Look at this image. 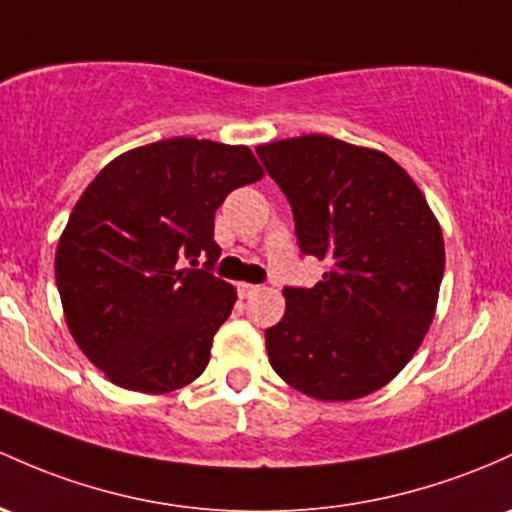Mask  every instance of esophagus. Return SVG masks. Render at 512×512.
<instances>
[{"instance_id":"34e87169","label":"esophagus","mask_w":512,"mask_h":512,"mask_svg":"<svg viewBox=\"0 0 512 512\" xmlns=\"http://www.w3.org/2000/svg\"><path fill=\"white\" fill-rule=\"evenodd\" d=\"M257 291H260V286L257 284H238V294L243 296V299H250L252 294H257Z\"/></svg>"}]
</instances>
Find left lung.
I'll return each mask as SVG.
<instances>
[{"mask_svg":"<svg viewBox=\"0 0 512 512\" xmlns=\"http://www.w3.org/2000/svg\"><path fill=\"white\" fill-rule=\"evenodd\" d=\"M257 155L289 199L301 252L330 265L313 289H284V318L265 330L269 364L318 401L369 396L411 362L435 318L440 223L381 150L313 133Z\"/></svg>","mask_w":512,"mask_h":512,"instance_id":"1","label":"left lung"}]
</instances>
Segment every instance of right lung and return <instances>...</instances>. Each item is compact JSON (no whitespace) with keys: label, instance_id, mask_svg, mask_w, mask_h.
Wrapping results in <instances>:
<instances>
[{"label":"right lung","instance_id":"obj_1","mask_svg":"<svg viewBox=\"0 0 512 512\" xmlns=\"http://www.w3.org/2000/svg\"><path fill=\"white\" fill-rule=\"evenodd\" d=\"M262 177L247 145L167 138L114 157L84 189L60 235L55 282L72 338L106 379L170 393L201 376L238 299L209 272L221 255L213 213ZM196 256L204 270L191 269Z\"/></svg>","mask_w":512,"mask_h":512}]
</instances>
